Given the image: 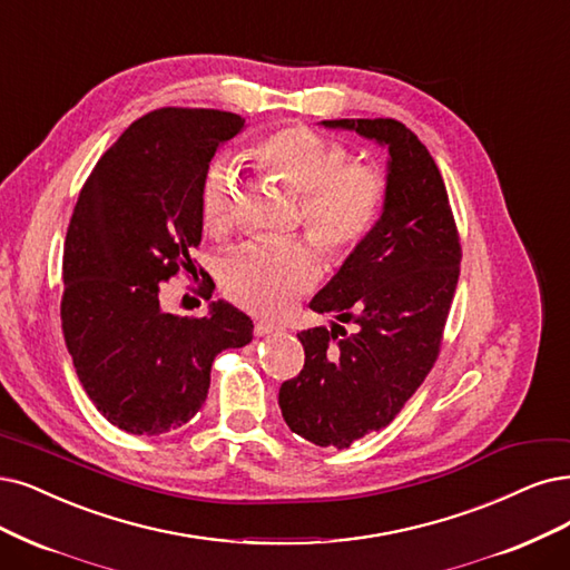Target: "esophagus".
I'll use <instances>...</instances> for the list:
<instances>
[{
	"mask_svg": "<svg viewBox=\"0 0 570 570\" xmlns=\"http://www.w3.org/2000/svg\"><path fill=\"white\" fill-rule=\"evenodd\" d=\"M274 331H279V326L272 324V322H256V326H253V333H256L258 338H263V335H269Z\"/></svg>",
	"mask_w": 570,
	"mask_h": 570,
	"instance_id": "esophagus-1",
	"label": "esophagus"
}]
</instances>
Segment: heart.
Instances as JSON below:
<instances>
[{
  "mask_svg": "<svg viewBox=\"0 0 570 570\" xmlns=\"http://www.w3.org/2000/svg\"><path fill=\"white\" fill-rule=\"evenodd\" d=\"M265 174L277 176L301 195L303 223L328 250L345 253L375 225L385 202V178L375 166L351 164L347 147L303 124L284 126L250 150ZM235 178L227 164L208 168L199 189V210L208 232H225L232 220ZM320 277V258L296 239L250 242L237 248L220 269L229 301L256 314L286 312Z\"/></svg>",
  "mask_w": 570,
  "mask_h": 570,
  "instance_id": "b5f03b06",
  "label": "heart"
}]
</instances>
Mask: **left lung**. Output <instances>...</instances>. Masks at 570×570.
<instances>
[{"mask_svg": "<svg viewBox=\"0 0 570 570\" xmlns=\"http://www.w3.org/2000/svg\"><path fill=\"white\" fill-rule=\"evenodd\" d=\"M387 150L381 218L309 301L331 328L301 331L303 371L279 390L291 432L350 449L387 428L430 373L460 274V242L444 178L396 119H331ZM341 323H354L347 334Z\"/></svg>", "mask_w": 570, "mask_h": 570, "instance_id": "8db88e82", "label": "left lung"}]
</instances>
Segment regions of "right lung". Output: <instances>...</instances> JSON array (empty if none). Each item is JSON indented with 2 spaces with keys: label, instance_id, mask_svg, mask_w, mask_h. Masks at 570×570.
<instances>
[{
  "label": "right lung",
  "instance_id": "add662e5",
  "mask_svg": "<svg viewBox=\"0 0 570 570\" xmlns=\"http://www.w3.org/2000/svg\"><path fill=\"white\" fill-rule=\"evenodd\" d=\"M244 129L235 112L155 110L121 134L79 193L62 250V333L83 392L129 434L185 425L204 404L216 354L253 341L250 317L227 301H210L204 317L159 305V286L195 267L208 161Z\"/></svg>",
  "mask_w": 570,
  "mask_h": 570
}]
</instances>
